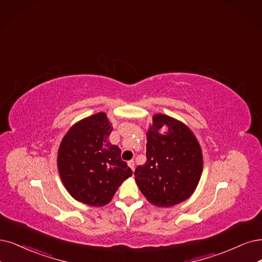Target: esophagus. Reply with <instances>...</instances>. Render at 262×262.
<instances>
[{
	"instance_id": "34e87169",
	"label": "esophagus",
	"mask_w": 262,
	"mask_h": 262,
	"mask_svg": "<svg viewBox=\"0 0 262 262\" xmlns=\"http://www.w3.org/2000/svg\"><path fill=\"white\" fill-rule=\"evenodd\" d=\"M127 164H128V166H129V168H130L132 170L135 169V162H134V161H129Z\"/></svg>"
}]
</instances>
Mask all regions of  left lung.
<instances>
[{
  "instance_id": "left-lung-1",
  "label": "left lung",
  "mask_w": 262,
  "mask_h": 262,
  "mask_svg": "<svg viewBox=\"0 0 262 262\" xmlns=\"http://www.w3.org/2000/svg\"><path fill=\"white\" fill-rule=\"evenodd\" d=\"M166 125V134L159 129ZM147 162L135 170V180L146 199L170 207L194 192L203 169V157L194 135L181 122L157 114L147 133Z\"/></svg>"
}]
</instances>
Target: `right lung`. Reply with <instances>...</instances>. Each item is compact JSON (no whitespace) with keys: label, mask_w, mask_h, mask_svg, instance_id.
<instances>
[{"label":"right lung","mask_w":262,"mask_h":262,"mask_svg":"<svg viewBox=\"0 0 262 262\" xmlns=\"http://www.w3.org/2000/svg\"><path fill=\"white\" fill-rule=\"evenodd\" d=\"M111 124L103 112L76 123L58 151V169L68 192L91 206L111 201L121 183L133 175L121 149L109 142Z\"/></svg>","instance_id":"add662e5"}]
</instances>
